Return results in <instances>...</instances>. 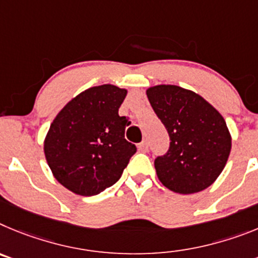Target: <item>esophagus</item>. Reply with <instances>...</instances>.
<instances>
[{
	"mask_svg": "<svg viewBox=\"0 0 258 258\" xmlns=\"http://www.w3.org/2000/svg\"><path fill=\"white\" fill-rule=\"evenodd\" d=\"M139 150L143 153H146L149 150V145H148V141H143V143L139 144Z\"/></svg>",
	"mask_w": 258,
	"mask_h": 258,
	"instance_id": "obj_1",
	"label": "esophagus"
}]
</instances>
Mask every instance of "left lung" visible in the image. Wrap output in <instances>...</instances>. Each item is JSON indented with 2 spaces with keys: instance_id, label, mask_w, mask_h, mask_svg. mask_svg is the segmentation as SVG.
Returning <instances> with one entry per match:
<instances>
[{
  "instance_id": "left-lung-1",
  "label": "left lung",
  "mask_w": 258,
  "mask_h": 258,
  "mask_svg": "<svg viewBox=\"0 0 258 258\" xmlns=\"http://www.w3.org/2000/svg\"><path fill=\"white\" fill-rule=\"evenodd\" d=\"M146 95L169 136L167 153L154 161L159 181L180 194L207 189L222 172L231 150L222 115L198 94L178 86H154Z\"/></svg>"
}]
</instances>
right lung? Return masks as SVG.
<instances>
[{
	"label": "right lung",
	"mask_w": 258,
	"mask_h": 258,
	"mask_svg": "<svg viewBox=\"0 0 258 258\" xmlns=\"http://www.w3.org/2000/svg\"><path fill=\"white\" fill-rule=\"evenodd\" d=\"M127 91L113 85L81 92L59 112L45 139L48 167L78 196L104 191L120 178L136 146L124 139L130 122L118 114Z\"/></svg>",
	"instance_id": "add662e5"
}]
</instances>
